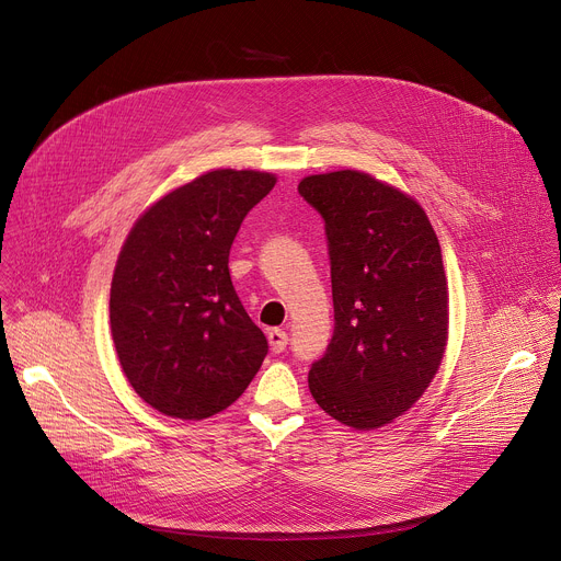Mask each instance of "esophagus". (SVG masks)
Segmentation results:
<instances>
[{"label": "esophagus", "instance_id": "1", "mask_svg": "<svg viewBox=\"0 0 561 561\" xmlns=\"http://www.w3.org/2000/svg\"><path fill=\"white\" fill-rule=\"evenodd\" d=\"M268 344H271L273 353H282L288 344V335L282 329H271L268 331Z\"/></svg>", "mask_w": 561, "mask_h": 561}]
</instances>
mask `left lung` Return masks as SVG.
<instances>
[{
  "instance_id": "left-lung-1",
  "label": "left lung",
  "mask_w": 561,
  "mask_h": 561,
  "mask_svg": "<svg viewBox=\"0 0 561 561\" xmlns=\"http://www.w3.org/2000/svg\"><path fill=\"white\" fill-rule=\"evenodd\" d=\"M324 219L335 331L308 370L314 402L357 431L407 413L435 377L448 333V286L422 206L359 171L304 178Z\"/></svg>"
}]
</instances>
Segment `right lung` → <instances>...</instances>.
I'll return each instance as SVG.
<instances>
[{
  "label": "right lung",
  "instance_id": "obj_1",
  "mask_svg": "<svg viewBox=\"0 0 561 561\" xmlns=\"http://www.w3.org/2000/svg\"><path fill=\"white\" fill-rule=\"evenodd\" d=\"M275 186L257 171H213L133 226L111 286V331L135 392L154 411L204 420L247 390L268 342L230 282L244 217Z\"/></svg>",
  "mask_w": 561,
  "mask_h": 561
}]
</instances>
